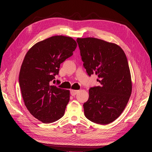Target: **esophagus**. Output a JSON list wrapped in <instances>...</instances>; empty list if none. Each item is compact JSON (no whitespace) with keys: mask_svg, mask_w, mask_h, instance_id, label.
Instances as JSON below:
<instances>
[{"mask_svg":"<svg viewBox=\"0 0 152 152\" xmlns=\"http://www.w3.org/2000/svg\"><path fill=\"white\" fill-rule=\"evenodd\" d=\"M78 90H71L70 91V94H71V95L72 96H75V95H76L77 94V93H78Z\"/></svg>","mask_w":152,"mask_h":152,"instance_id":"34e87169","label":"esophagus"}]
</instances>
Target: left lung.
I'll return each instance as SVG.
<instances>
[{
  "label": "left lung",
  "instance_id": "left-lung-1",
  "mask_svg": "<svg viewBox=\"0 0 152 152\" xmlns=\"http://www.w3.org/2000/svg\"><path fill=\"white\" fill-rule=\"evenodd\" d=\"M77 42L87 74H96L100 83L89 90V99L83 105L85 116L94 123L108 124L121 115L131 94L126 54L117 44L102 39L77 38Z\"/></svg>",
  "mask_w": 152,
  "mask_h": 152
}]
</instances>
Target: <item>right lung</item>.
Listing matches in <instances>:
<instances>
[{"label": "right lung", "mask_w": 152, "mask_h": 152, "mask_svg": "<svg viewBox=\"0 0 152 152\" xmlns=\"http://www.w3.org/2000/svg\"><path fill=\"white\" fill-rule=\"evenodd\" d=\"M77 45L70 37L55 35L36 43L25 55L19 75L22 97L30 113L43 123L56 122L64 115L70 91L50 82Z\"/></svg>", "instance_id": "obj_1"}]
</instances>
